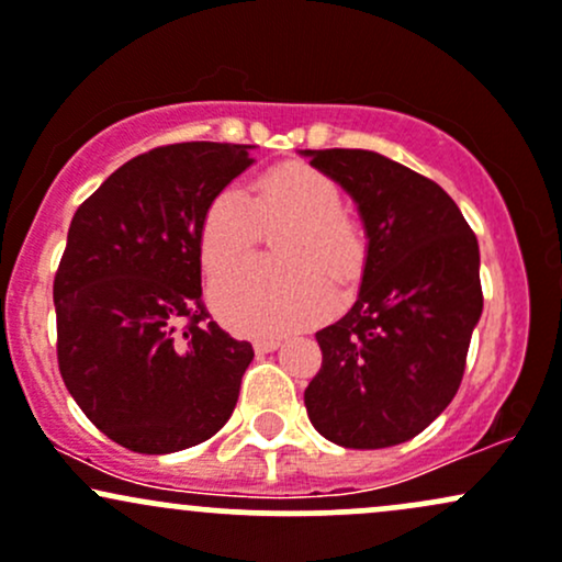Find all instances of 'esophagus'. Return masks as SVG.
Masks as SVG:
<instances>
[{
	"label": "esophagus",
	"instance_id": "esophagus-1",
	"mask_svg": "<svg viewBox=\"0 0 562 562\" xmlns=\"http://www.w3.org/2000/svg\"><path fill=\"white\" fill-rule=\"evenodd\" d=\"M279 345H281L279 337H260V339H255V350L260 352V356H265V352H273L276 348H279Z\"/></svg>",
	"mask_w": 562,
	"mask_h": 562
}]
</instances>
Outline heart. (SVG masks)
Listing matches in <instances>:
<instances>
[{
  "instance_id": "b5f03b06",
  "label": "heart",
  "mask_w": 562,
  "mask_h": 562,
  "mask_svg": "<svg viewBox=\"0 0 562 562\" xmlns=\"http://www.w3.org/2000/svg\"><path fill=\"white\" fill-rule=\"evenodd\" d=\"M273 236L281 262L238 265L212 286L220 318L241 334H281L318 318L329 307L326 281L348 283L361 273L366 238L342 210V191L329 175L300 161L265 169L249 196L223 188L201 217L199 249L210 276L223 273Z\"/></svg>"
}]
</instances>
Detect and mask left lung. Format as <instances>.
I'll use <instances>...</instances> for the list:
<instances>
[{"label": "left lung", "mask_w": 562, "mask_h": 562, "mask_svg": "<svg viewBox=\"0 0 562 562\" xmlns=\"http://www.w3.org/2000/svg\"><path fill=\"white\" fill-rule=\"evenodd\" d=\"M350 193L369 251L356 305L315 331L313 427L345 449L412 440L449 406L483 313L481 251L438 182L374 150H305Z\"/></svg>", "instance_id": "8db88e82"}]
</instances>
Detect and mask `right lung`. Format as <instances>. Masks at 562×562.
<instances>
[{
	"label": "right lung",
	"mask_w": 562,
	"mask_h": 562,
	"mask_svg": "<svg viewBox=\"0 0 562 562\" xmlns=\"http://www.w3.org/2000/svg\"><path fill=\"white\" fill-rule=\"evenodd\" d=\"M251 145L175 143L116 169L68 228L55 273L58 366L113 443L172 453L231 419L255 358L201 300L199 231Z\"/></svg>",
	"instance_id": "add662e5"
}]
</instances>
